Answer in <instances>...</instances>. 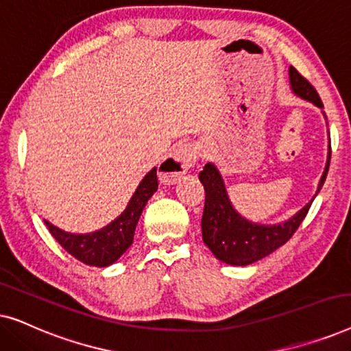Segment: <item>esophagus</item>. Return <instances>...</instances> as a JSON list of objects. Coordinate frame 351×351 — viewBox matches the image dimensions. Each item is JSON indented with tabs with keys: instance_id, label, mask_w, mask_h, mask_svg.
Segmentation results:
<instances>
[{
	"instance_id": "esophagus-1",
	"label": "esophagus",
	"mask_w": 351,
	"mask_h": 351,
	"mask_svg": "<svg viewBox=\"0 0 351 351\" xmlns=\"http://www.w3.org/2000/svg\"><path fill=\"white\" fill-rule=\"evenodd\" d=\"M198 160V150L191 143H184L177 147L171 158H167L160 165V179L162 182H176L190 169H193Z\"/></svg>"
}]
</instances>
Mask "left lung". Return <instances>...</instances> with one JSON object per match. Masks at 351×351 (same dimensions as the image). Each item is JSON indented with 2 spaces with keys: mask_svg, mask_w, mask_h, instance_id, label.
Returning a JSON list of instances; mask_svg holds the SVG:
<instances>
[{
  "mask_svg": "<svg viewBox=\"0 0 351 351\" xmlns=\"http://www.w3.org/2000/svg\"><path fill=\"white\" fill-rule=\"evenodd\" d=\"M289 84L292 93L297 97L311 102L321 110L324 108L313 86L294 66H289ZM329 162L330 138L328 148V161H326V167L319 179L315 196L319 193L321 186L324 185L326 176H328L329 171ZM199 182L203 184L206 191L204 213L203 219H201L203 241L220 262L234 267L251 265V263L270 256L278 247H281L282 244L289 241V238L299 228V225L305 219L315 199L313 196L304 208L297 210L294 215H291L285 222L265 225L247 220L233 208L232 201L228 198L227 189H225L222 174H220V171L214 162H208L204 169L199 172Z\"/></svg>",
  "mask_w": 351,
  "mask_h": 351,
  "instance_id": "8db88e82",
  "label": "left lung"
}]
</instances>
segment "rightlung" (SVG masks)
<instances>
[{"mask_svg": "<svg viewBox=\"0 0 351 351\" xmlns=\"http://www.w3.org/2000/svg\"><path fill=\"white\" fill-rule=\"evenodd\" d=\"M156 190V167H153L141 180L132 198L129 199L126 209L104 228L90 233H70L56 227L46 219L45 223L52 237L57 239V243L70 256L78 258L86 265L108 267L117 262L132 244L134 232H136L142 210Z\"/></svg>", "mask_w": 351, "mask_h": 351, "instance_id": "add662e5", "label": "right lung"}]
</instances>
